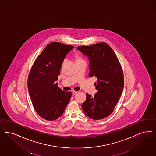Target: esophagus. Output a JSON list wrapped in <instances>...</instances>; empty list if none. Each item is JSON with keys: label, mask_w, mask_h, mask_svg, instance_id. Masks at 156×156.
<instances>
[{"label": "esophagus", "mask_w": 156, "mask_h": 156, "mask_svg": "<svg viewBox=\"0 0 156 156\" xmlns=\"http://www.w3.org/2000/svg\"><path fill=\"white\" fill-rule=\"evenodd\" d=\"M77 93H78V92L75 91V90H73V91L72 92V94H76Z\"/></svg>", "instance_id": "esophagus-1"}]
</instances>
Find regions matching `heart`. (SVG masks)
Returning <instances> with one entry per match:
<instances>
[{"instance_id":"obj_1","label":"heart","mask_w":156,"mask_h":156,"mask_svg":"<svg viewBox=\"0 0 156 156\" xmlns=\"http://www.w3.org/2000/svg\"><path fill=\"white\" fill-rule=\"evenodd\" d=\"M75 62H78V61H80V60H83L82 59V58L80 57V56L79 55H78V54H76V55H75Z\"/></svg>"}]
</instances>
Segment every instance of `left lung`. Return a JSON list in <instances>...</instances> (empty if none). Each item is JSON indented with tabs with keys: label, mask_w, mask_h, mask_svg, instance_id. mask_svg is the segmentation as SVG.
<instances>
[{
	"label": "left lung",
	"mask_w": 156,
	"mask_h": 156,
	"mask_svg": "<svg viewBox=\"0 0 156 156\" xmlns=\"http://www.w3.org/2000/svg\"><path fill=\"white\" fill-rule=\"evenodd\" d=\"M89 60L90 77H96L94 96L86 94L82 107L90 119L99 120L112 113L122 94L124 80L121 66L110 46L105 42L76 48Z\"/></svg>",
	"instance_id": "8db88e82"
}]
</instances>
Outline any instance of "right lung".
Listing matches in <instances>:
<instances>
[{
    "label": "right lung",
    "instance_id": "obj_1",
    "mask_svg": "<svg viewBox=\"0 0 156 156\" xmlns=\"http://www.w3.org/2000/svg\"><path fill=\"white\" fill-rule=\"evenodd\" d=\"M74 46L51 42L45 47L34 63L28 78V89L37 114L48 121L59 118L71 98L58 87V76L67 54Z\"/></svg>",
    "mask_w": 156,
    "mask_h": 156
}]
</instances>
